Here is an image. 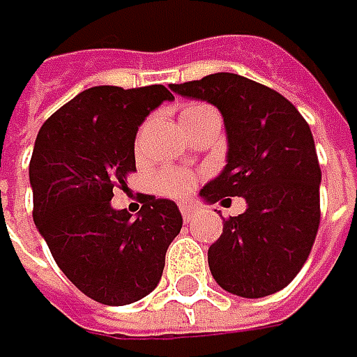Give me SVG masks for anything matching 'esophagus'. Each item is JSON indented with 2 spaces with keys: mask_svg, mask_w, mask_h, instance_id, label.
<instances>
[{
  "mask_svg": "<svg viewBox=\"0 0 357 357\" xmlns=\"http://www.w3.org/2000/svg\"><path fill=\"white\" fill-rule=\"evenodd\" d=\"M197 213H199V206H195V204H190V202L181 204V214H183V218H185L186 222H188V220H192Z\"/></svg>",
  "mask_w": 357,
  "mask_h": 357,
  "instance_id": "obj_1",
  "label": "esophagus"
}]
</instances>
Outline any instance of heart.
<instances>
[{
    "label": "heart",
    "mask_w": 357,
    "mask_h": 357,
    "mask_svg": "<svg viewBox=\"0 0 357 357\" xmlns=\"http://www.w3.org/2000/svg\"><path fill=\"white\" fill-rule=\"evenodd\" d=\"M213 107H208V105H188L183 109V113H181V123H185L188 119L197 117L200 113H204V111H211ZM146 129V125L141 127L139 130V135H137V149H139V144H141V139H143V132ZM155 185L157 188L165 195V197H171V199H183L186 197L195 185H197V174H192L190 171H181V169H169V171H160L155 176Z\"/></svg>",
    "instance_id": "obj_1"
}]
</instances>
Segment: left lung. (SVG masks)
I'll use <instances>...</instances> for the list:
<instances>
[{"label":"left lung","instance_id":"1","mask_svg":"<svg viewBox=\"0 0 357 357\" xmlns=\"http://www.w3.org/2000/svg\"><path fill=\"white\" fill-rule=\"evenodd\" d=\"M225 117L228 165L200 190L206 202L242 197L208 248L214 280L230 294L262 298L294 280L320 227L322 171L306 119L278 91L234 73L171 85Z\"/></svg>","mask_w":357,"mask_h":357}]
</instances>
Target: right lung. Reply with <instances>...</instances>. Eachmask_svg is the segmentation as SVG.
<instances>
[{
    "label": "right lung",
    "instance_id": "1",
    "mask_svg": "<svg viewBox=\"0 0 357 357\" xmlns=\"http://www.w3.org/2000/svg\"><path fill=\"white\" fill-rule=\"evenodd\" d=\"M174 99L162 85L91 87L43 123L29 162L33 220L63 274L85 296L125 306L157 288L165 254L183 228L172 200L143 195L139 216L111 206L137 172L144 117Z\"/></svg>",
    "mask_w": 357,
    "mask_h": 357
}]
</instances>
